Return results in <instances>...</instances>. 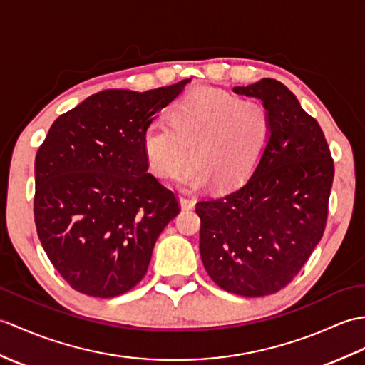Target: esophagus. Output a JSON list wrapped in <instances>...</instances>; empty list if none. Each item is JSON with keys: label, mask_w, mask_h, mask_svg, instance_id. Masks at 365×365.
Instances as JSON below:
<instances>
[{"label": "esophagus", "mask_w": 365, "mask_h": 365, "mask_svg": "<svg viewBox=\"0 0 365 365\" xmlns=\"http://www.w3.org/2000/svg\"><path fill=\"white\" fill-rule=\"evenodd\" d=\"M179 202H180L182 210H192V207H194V200L190 197H180Z\"/></svg>", "instance_id": "34e87169"}]
</instances>
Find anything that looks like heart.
Returning a JSON list of instances; mask_svg holds the SVG:
<instances>
[{
  "label": "heart",
  "mask_w": 365,
  "mask_h": 365,
  "mask_svg": "<svg viewBox=\"0 0 365 365\" xmlns=\"http://www.w3.org/2000/svg\"><path fill=\"white\" fill-rule=\"evenodd\" d=\"M270 135L269 108L258 99H242L216 88H199L173 107L171 123L152 121L143 132L149 168L162 179L179 177L186 188L211 180L233 188L257 166Z\"/></svg>",
  "instance_id": "heart-1"
}]
</instances>
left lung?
I'll return each mask as SVG.
<instances>
[{"label":"left lung","mask_w":365,"mask_h":365,"mask_svg":"<svg viewBox=\"0 0 365 365\" xmlns=\"http://www.w3.org/2000/svg\"><path fill=\"white\" fill-rule=\"evenodd\" d=\"M233 91L264 103L270 135L240 188L196 205L200 258L224 291L262 297L289 284L322 240L334 165L319 123L282 82Z\"/></svg>","instance_id":"left-lung-1"}]
</instances>
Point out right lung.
Wrapping results in <instances>:
<instances>
[{"instance_id": "1", "label": "right lung", "mask_w": 365, "mask_h": 365, "mask_svg": "<svg viewBox=\"0 0 365 365\" xmlns=\"http://www.w3.org/2000/svg\"><path fill=\"white\" fill-rule=\"evenodd\" d=\"M188 82L99 91L51 125L36 157L34 216L49 261L73 289L116 297L146 275L157 238L180 208L148 173L143 132Z\"/></svg>"}]
</instances>
